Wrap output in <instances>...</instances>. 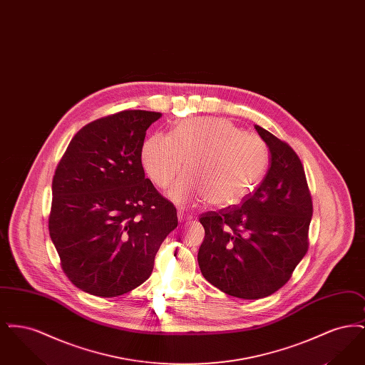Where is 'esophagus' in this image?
<instances>
[{
    "mask_svg": "<svg viewBox=\"0 0 365 365\" xmlns=\"http://www.w3.org/2000/svg\"><path fill=\"white\" fill-rule=\"evenodd\" d=\"M178 220L182 223V222H187V220H191L190 216H187V215H185L183 213V210H178Z\"/></svg>",
    "mask_w": 365,
    "mask_h": 365,
    "instance_id": "1",
    "label": "esophagus"
}]
</instances>
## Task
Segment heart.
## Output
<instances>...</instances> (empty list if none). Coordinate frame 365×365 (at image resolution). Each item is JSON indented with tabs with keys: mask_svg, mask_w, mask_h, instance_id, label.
<instances>
[{
	"mask_svg": "<svg viewBox=\"0 0 365 365\" xmlns=\"http://www.w3.org/2000/svg\"><path fill=\"white\" fill-rule=\"evenodd\" d=\"M265 142L223 118H191L170 134L155 133L142 145L145 173L168 187L185 167L189 174L170 192L176 202L204 201L216 208L242 202L259 186L268 167ZM188 165H185V160Z\"/></svg>",
	"mask_w": 365,
	"mask_h": 365,
	"instance_id": "b5f03b06",
	"label": "heart"
}]
</instances>
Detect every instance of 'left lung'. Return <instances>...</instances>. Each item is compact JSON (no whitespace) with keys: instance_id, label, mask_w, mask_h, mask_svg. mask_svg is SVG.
<instances>
[{"instance_id":"1","label":"left lung","mask_w":365,"mask_h":365,"mask_svg":"<svg viewBox=\"0 0 365 365\" xmlns=\"http://www.w3.org/2000/svg\"><path fill=\"white\" fill-rule=\"evenodd\" d=\"M271 167L260 186L200 222L205 238L198 250L204 278L223 293L243 299L274 294L287 283L308 250L312 198L294 150L260 125Z\"/></svg>"}]
</instances>
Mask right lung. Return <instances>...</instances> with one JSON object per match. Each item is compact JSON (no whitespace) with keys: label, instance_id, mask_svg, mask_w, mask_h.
<instances>
[{"label":"right lung","instance_id":"add662e5","mask_svg":"<svg viewBox=\"0 0 365 365\" xmlns=\"http://www.w3.org/2000/svg\"><path fill=\"white\" fill-rule=\"evenodd\" d=\"M160 112L123 110L88 123L60 160L49 234L71 282L88 294H125L150 277L178 226L174 205L145 178L146 130Z\"/></svg>","mask_w":365,"mask_h":365}]
</instances>
